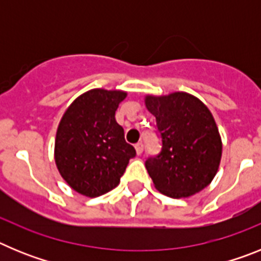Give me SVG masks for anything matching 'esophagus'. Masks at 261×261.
<instances>
[{
    "mask_svg": "<svg viewBox=\"0 0 261 261\" xmlns=\"http://www.w3.org/2000/svg\"><path fill=\"white\" fill-rule=\"evenodd\" d=\"M135 147H136V153L140 155V154L142 153V150H144V144H142V142H137V144L135 145Z\"/></svg>",
    "mask_w": 261,
    "mask_h": 261,
    "instance_id": "1",
    "label": "esophagus"
}]
</instances>
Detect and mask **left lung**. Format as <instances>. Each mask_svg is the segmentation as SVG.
Wrapping results in <instances>:
<instances>
[{
	"mask_svg": "<svg viewBox=\"0 0 261 261\" xmlns=\"http://www.w3.org/2000/svg\"><path fill=\"white\" fill-rule=\"evenodd\" d=\"M145 105L155 116L161 153L145 162L154 186L174 199L188 197L211 184L222 155L218 128L204 103L187 93L147 95Z\"/></svg>",
	"mask_w": 261,
	"mask_h": 261,
	"instance_id": "1",
	"label": "left lung"
}]
</instances>
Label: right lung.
Returning a JSON list of instances; mask_svg holds the SVG:
<instances>
[{
    "label": "right lung",
    "mask_w": 261,
    "mask_h": 261,
    "mask_svg": "<svg viewBox=\"0 0 261 261\" xmlns=\"http://www.w3.org/2000/svg\"><path fill=\"white\" fill-rule=\"evenodd\" d=\"M125 96L120 90H90L69 106L60 121L55 162L64 180L81 195L98 197L114 190L136 155L115 119Z\"/></svg>",
    "instance_id": "obj_1"
}]
</instances>
